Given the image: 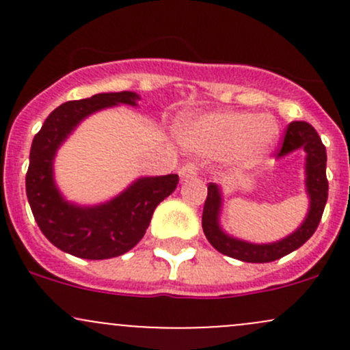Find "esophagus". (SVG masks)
I'll use <instances>...</instances> for the list:
<instances>
[{
	"mask_svg": "<svg viewBox=\"0 0 350 350\" xmlns=\"http://www.w3.org/2000/svg\"><path fill=\"white\" fill-rule=\"evenodd\" d=\"M198 174V169L195 164H185L181 169H179V178L181 181H188V179L196 178Z\"/></svg>",
	"mask_w": 350,
	"mask_h": 350,
	"instance_id": "obj_1",
	"label": "esophagus"
}]
</instances>
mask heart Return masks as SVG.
I'll return each mask as SVG.
<instances>
[{"label": "heart", "instance_id": "obj_1", "mask_svg": "<svg viewBox=\"0 0 350 350\" xmlns=\"http://www.w3.org/2000/svg\"><path fill=\"white\" fill-rule=\"evenodd\" d=\"M178 137L189 152L203 157L227 155L235 167H252L274 149L280 125L267 113L210 111L185 120Z\"/></svg>", "mask_w": 350, "mask_h": 350}]
</instances>
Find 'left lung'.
Returning a JSON list of instances; mask_svg holds the SVG:
<instances>
[{
	"label": "left lung",
	"mask_w": 350,
	"mask_h": 350,
	"mask_svg": "<svg viewBox=\"0 0 350 350\" xmlns=\"http://www.w3.org/2000/svg\"><path fill=\"white\" fill-rule=\"evenodd\" d=\"M296 150L305 152V191L308 195V213L295 232L269 243H254L227 234L220 225L221 206H224V191L218 185H208V196L204 201L203 232L208 242L218 250L234 259L243 262H273L288 256L293 250L299 249L319 227L322 220L323 208L328 198L327 181V150L320 140L319 133L310 123L293 122L286 130L284 142L276 157L283 159Z\"/></svg>",
	"instance_id": "obj_1"
}]
</instances>
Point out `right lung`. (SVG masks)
<instances>
[{
	"label": "right lung",
	"mask_w": 350,
	"mask_h": 350,
	"mask_svg": "<svg viewBox=\"0 0 350 350\" xmlns=\"http://www.w3.org/2000/svg\"><path fill=\"white\" fill-rule=\"evenodd\" d=\"M139 100L133 91H122L67 101L33 137L25 179L28 203L42 234L70 256L100 260L129 252L146 234L155 206L178 186V174L144 176L105 203L77 204L66 200L55 185V155L77 125L105 108L137 107Z\"/></svg>",
	"instance_id": "1"
}]
</instances>
